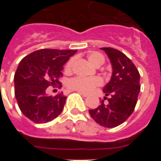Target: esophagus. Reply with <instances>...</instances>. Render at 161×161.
I'll use <instances>...</instances> for the list:
<instances>
[{"label":"esophagus","instance_id":"34e87169","mask_svg":"<svg viewBox=\"0 0 161 161\" xmlns=\"http://www.w3.org/2000/svg\"><path fill=\"white\" fill-rule=\"evenodd\" d=\"M78 93H80V95H82L83 97H87L89 96V93H82V92H78Z\"/></svg>","mask_w":161,"mask_h":161}]
</instances>
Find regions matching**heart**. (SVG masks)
<instances>
[{
	"label": "heart",
	"mask_w": 161,
	"mask_h": 161,
	"mask_svg": "<svg viewBox=\"0 0 161 161\" xmlns=\"http://www.w3.org/2000/svg\"><path fill=\"white\" fill-rule=\"evenodd\" d=\"M88 59L95 67H100L105 62L103 55L98 52H93L88 55ZM74 59H70L67 62L65 65V71L66 72H72L73 67ZM102 85V80L97 76L93 77H81V76H76L70 79L68 81L67 86L68 89L72 90L79 91L82 93H89L94 88L100 86Z\"/></svg>",
	"instance_id": "1"
}]
</instances>
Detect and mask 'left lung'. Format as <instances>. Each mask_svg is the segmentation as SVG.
<instances>
[{
	"label": "left lung",
	"instance_id": "8db88e82",
	"mask_svg": "<svg viewBox=\"0 0 161 161\" xmlns=\"http://www.w3.org/2000/svg\"><path fill=\"white\" fill-rule=\"evenodd\" d=\"M109 56L113 67L110 81L104 87V100L89 114L101 126L112 128L123 123L133 113L140 92V75L133 62L120 51L101 47ZM108 97L107 98V97Z\"/></svg>",
	"mask_w": 161,
	"mask_h": 161
}]
</instances>
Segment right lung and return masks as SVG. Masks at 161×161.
<instances>
[{
    "label": "right lung",
    "mask_w": 161,
    "mask_h": 161,
    "mask_svg": "<svg viewBox=\"0 0 161 161\" xmlns=\"http://www.w3.org/2000/svg\"><path fill=\"white\" fill-rule=\"evenodd\" d=\"M77 50L40 49L26 55L14 74V93L19 109L30 120L45 123L63 111L67 97L46 94L50 86L59 85L63 65ZM61 88V85L58 86Z\"/></svg>",
    "instance_id": "add662e5"
}]
</instances>
